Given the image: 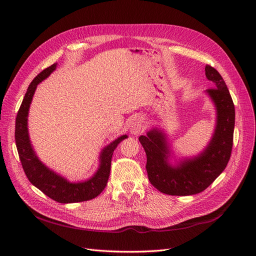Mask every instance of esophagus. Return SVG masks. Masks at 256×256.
Masks as SVG:
<instances>
[{"label":"esophagus","mask_w":256,"mask_h":256,"mask_svg":"<svg viewBox=\"0 0 256 256\" xmlns=\"http://www.w3.org/2000/svg\"><path fill=\"white\" fill-rule=\"evenodd\" d=\"M146 128V121H144V119L141 117L132 119V121L130 124V132L132 135L140 134V132H144Z\"/></svg>","instance_id":"34e87169"}]
</instances>
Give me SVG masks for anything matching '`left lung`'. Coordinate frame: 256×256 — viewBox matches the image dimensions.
<instances>
[{"instance_id":"obj_1","label":"left lung","mask_w":256,"mask_h":256,"mask_svg":"<svg viewBox=\"0 0 256 256\" xmlns=\"http://www.w3.org/2000/svg\"><path fill=\"white\" fill-rule=\"evenodd\" d=\"M207 80L214 88L205 91L216 108V128L205 148L194 157L172 164L174 152L164 130L152 128L139 141L146 154V172L154 187L165 194L192 196L202 192L223 172L231 156L236 110L223 77L205 66Z\"/></svg>"}]
</instances>
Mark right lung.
<instances>
[{
  "instance_id": "obj_1",
  "label": "right lung",
  "mask_w": 256,
  "mask_h": 256,
  "mask_svg": "<svg viewBox=\"0 0 256 256\" xmlns=\"http://www.w3.org/2000/svg\"><path fill=\"white\" fill-rule=\"evenodd\" d=\"M55 62L42 71L29 84L23 102L16 115V143L18 152L22 166L32 185H34L40 192L51 198L54 201L62 204L77 203L92 200L102 194L106 186L112 156L118 144L128 138L122 135L104 146L99 154V166L96 172L88 180L80 182H70L64 176L50 170L38 157L30 141L28 132V114L33 95L36 86L56 69Z\"/></svg>"
}]
</instances>
